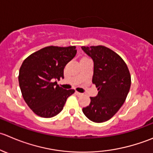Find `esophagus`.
<instances>
[{
  "mask_svg": "<svg viewBox=\"0 0 153 153\" xmlns=\"http://www.w3.org/2000/svg\"><path fill=\"white\" fill-rule=\"evenodd\" d=\"M76 94L77 95V96H82V93H79V92H78V91H76Z\"/></svg>",
  "mask_w": 153,
  "mask_h": 153,
  "instance_id": "esophagus-1",
  "label": "esophagus"
}]
</instances>
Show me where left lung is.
<instances>
[{
  "instance_id": "8db88e82",
  "label": "left lung",
  "mask_w": 153,
  "mask_h": 153,
  "mask_svg": "<svg viewBox=\"0 0 153 153\" xmlns=\"http://www.w3.org/2000/svg\"><path fill=\"white\" fill-rule=\"evenodd\" d=\"M82 50L94 62L92 82L98 94L82 108L85 115L91 121H107L117 112L125 102L131 85V76L121 57L104 46L82 47Z\"/></svg>"
}]
</instances>
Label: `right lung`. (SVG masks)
I'll use <instances>...</instances> for the list:
<instances>
[{"mask_svg": "<svg viewBox=\"0 0 153 153\" xmlns=\"http://www.w3.org/2000/svg\"><path fill=\"white\" fill-rule=\"evenodd\" d=\"M76 54L75 46H50L29 56L19 71V82L26 103L37 115L52 117L63 109L74 89L59 87L56 81L64 78V68Z\"/></svg>", "mask_w": 153, "mask_h": 153, "instance_id": "right-lung-1", "label": "right lung"}]
</instances>
